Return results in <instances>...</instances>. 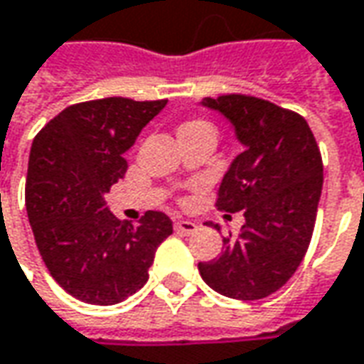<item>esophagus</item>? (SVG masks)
<instances>
[{
	"mask_svg": "<svg viewBox=\"0 0 364 364\" xmlns=\"http://www.w3.org/2000/svg\"><path fill=\"white\" fill-rule=\"evenodd\" d=\"M175 231H177V233H183V235H191L197 231V223L181 219V221H177V223H175Z\"/></svg>",
	"mask_w": 364,
	"mask_h": 364,
	"instance_id": "obj_1",
	"label": "esophagus"
}]
</instances>
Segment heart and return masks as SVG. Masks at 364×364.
<instances>
[{
	"label": "heart",
	"mask_w": 364,
	"mask_h": 364,
	"mask_svg": "<svg viewBox=\"0 0 364 364\" xmlns=\"http://www.w3.org/2000/svg\"><path fill=\"white\" fill-rule=\"evenodd\" d=\"M193 127H211V125H209V123H205V121H187V123H183L181 129L179 131L193 129Z\"/></svg>",
	"instance_id": "heart-1"
}]
</instances>
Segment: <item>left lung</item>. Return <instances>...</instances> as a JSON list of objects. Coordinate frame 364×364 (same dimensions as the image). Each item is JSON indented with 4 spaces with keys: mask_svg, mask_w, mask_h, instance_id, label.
Masks as SVG:
<instances>
[{
    "mask_svg": "<svg viewBox=\"0 0 364 364\" xmlns=\"http://www.w3.org/2000/svg\"><path fill=\"white\" fill-rule=\"evenodd\" d=\"M233 125L243 145L219 185L217 207L243 211L237 239L199 263L203 281L239 301H257L285 285L305 257L323 191V161L315 135L299 113L251 95L201 101ZM219 229V225H215Z\"/></svg>",
    "mask_w": 364,
    "mask_h": 364,
    "instance_id": "left-lung-1",
    "label": "left lung"
}]
</instances>
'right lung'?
<instances>
[{
  "mask_svg": "<svg viewBox=\"0 0 364 364\" xmlns=\"http://www.w3.org/2000/svg\"><path fill=\"white\" fill-rule=\"evenodd\" d=\"M165 105L167 99L125 97L75 103L33 139L26 209L37 249L59 287L89 305H115L137 293L157 247L173 233L161 211L131 225L103 199L127 171L125 153Z\"/></svg>",
  "mask_w": 364,
  "mask_h": 364,
  "instance_id": "1",
  "label": "right lung"
}]
</instances>
